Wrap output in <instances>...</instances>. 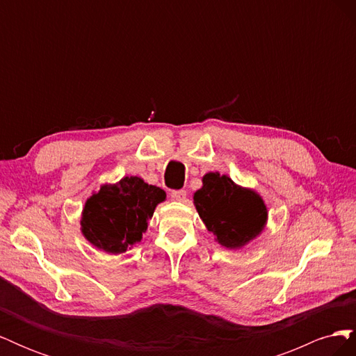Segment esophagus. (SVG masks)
Returning <instances> with one entry per match:
<instances>
[{
  "label": "esophagus",
  "instance_id": "esophagus-1",
  "mask_svg": "<svg viewBox=\"0 0 356 356\" xmlns=\"http://www.w3.org/2000/svg\"><path fill=\"white\" fill-rule=\"evenodd\" d=\"M170 197L174 200H178V202H182L186 197H187V191L186 190H174L170 193Z\"/></svg>",
  "mask_w": 356,
  "mask_h": 356
}]
</instances>
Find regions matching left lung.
Masks as SVG:
<instances>
[{"label":"left lung","mask_w":356,"mask_h":356,"mask_svg":"<svg viewBox=\"0 0 356 356\" xmlns=\"http://www.w3.org/2000/svg\"><path fill=\"white\" fill-rule=\"evenodd\" d=\"M195 204L203 222L225 248H241L263 230L267 211L261 197L241 188L225 175L211 172L195 193Z\"/></svg>","instance_id":"1"}]
</instances>
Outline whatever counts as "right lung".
I'll list each match as a JSON object with an SVG mask.
<instances>
[{
	"label": "right lung",
	"instance_id": "1",
	"mask_svg": "<svg viewBox=\"0 0 356 356\" xmlns=\"http://www.w3.org/2000/svg\"><path fill=\"white\" fill-rule=\"evenodd\" d=\"M166 193L141 178L126 177L115 186H104L83 211V234L90 243L110 254L124 252L141 241L148 220Z\"/></svg>",
	"mask_w": 356,
	"mask_h": 356
}]
</instances>
